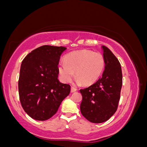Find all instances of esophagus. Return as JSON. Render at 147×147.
<instances>
[{"instance_id":"obj_1","label":"esophagus","mask_w":147,"mask_h":147,"mask_svg":"<svg viewBox=\"0 0 147 147\" xmlns=\"http://www.w3.org/2000/svg\"><path fill=\"white\" fill-rule=\"evenodd\" d=\"M76 90H77V88H75V87H74V86H72L71 87V92L72 93H73V92H76Z\"/></svg>"}]
</instances>
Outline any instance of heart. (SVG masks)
I'll list each match as a JSON object with an SVG mask.
<instances>
[{"label":"heart","instance_id":"obj_1","mask_svg":"<svg viewBox=\"0 0 147 147\" xmlns=\"http://www.w3.org/2000/svg\"><path fill=\"white\" fill-rule=\"evenodd\" d=\"M104 66V58L101 53L84 49L67 55L65 62L59 63L58 71L63 82H72L74 73H76L77 79L82 84L87 85L99 78Z\"/></svg>","mask_w":147,"mask_h":147}]
</instances>
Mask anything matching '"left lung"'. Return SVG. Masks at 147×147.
Instances as JSON below:
<instances>
[{
	"instance_id": "1",
	"label": "left lung",
	"mask_w": 147,
	"mask_h": 147,
	"mask_svg": "<svg viewBox=\"0 0 147 147\" xmlns=\"http://www.w3.org/2000/svg\"><path fill=\"white\" fill-rule=\"evenodd\" d=\"M105 69L101 78L90 86L80 90L82 96L80 111L87 120L100 123L117 110L122 86L121 65L113 53L102 46Z\"/></svg>"
}]
</instances>
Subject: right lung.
I'll list each match as a JSON object with an SVG mask.
<instances>
[{
    "instance_id": "1",
    "label": "right lung",
    "mask_w": 147,
    "mask_h": 147,
    "mask_svg": "<svg viewBox=\"0 0 147 147\" xmlns=\"http://www.w3.org/2000/svg\"><path fill=\"white\" fill-rule=\"evenodd\" d=\"M64 47L43 45L33 50L21 64L19 97L27 114L38 121L49 119L71 92L58 79V65Z\"/></svg>"
}]
</instances>
